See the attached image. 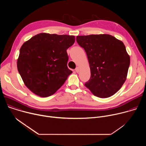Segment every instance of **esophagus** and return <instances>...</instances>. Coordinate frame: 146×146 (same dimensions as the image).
<instances>
[{"instance_id": "34e87169", "label": "esophagus", "mask_w": 146, "mask_h": 146, "mask_svg": "<svg viewBox=\"0 0 146 146\" xmlns=\"http://www.w3.org/2000/svg\"><path fill=\"white\" fill-rule=\"evenodd\" d=\"M75 71L77 72V73H78L79 71H80V68L78 67H77L76 69H75Z\"/></svg>"}]
</instances>
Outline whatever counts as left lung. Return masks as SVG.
Listing matches in <instances>:
<instances>
[{
    "instance_id": "left-lung-1",
    "label": "left lung",
    "mask_w": 146,
    "mask_h": 146,
    "mask_svg": "<svg viewBox=\"0 0 146 146\" xmlns=\"http://www.w3.org/2000/svg\"><path fill=\"white\" fill-rule=\"evenodd\" d=\"M76 41L84 49L91 77L85 86L100 98L115 94L125 81L130 57L121 41L110 35L78 36Z\"/></svg>"
}]
</instances>
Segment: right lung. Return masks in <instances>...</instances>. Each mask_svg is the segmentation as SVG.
Instances as JSON below:
<instances>
[{
  "label": "right lung",
  "mask_w": 146,
  "mask_h": 146,
  "mask_svg": "<svg viewBox=\"0 0 146 146\" xmlns=\"http://www.w3.org/2000/svg\"><path fill=\"white\" fill-rule=\"evenodd\" d=\"M70 35L39 33L22 46L18 70L25 86L41 97L54 94L72 73L67 66V49L74 43Z\"/></svg>",
  "instance_id": "1"
}]
</instances>
